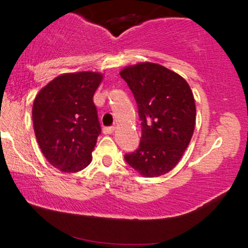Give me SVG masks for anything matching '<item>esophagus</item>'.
<instances>
[{
	"mask_svg": "<svg viewBox=\"0 0 248 248\" xmlns=\"http://www.w3.org/2000/svg\"><path fill=\"white\" fill-rule=\"evenodd\" d=\"M115 131V127L114 126H108V127H104V134H111L113 132Z\"/></svg>",
	"mask_w": 248,
	"mask_h": 248,
	"instance_id": "34e87169",
	"label": "esophagus"
}]
</instances>
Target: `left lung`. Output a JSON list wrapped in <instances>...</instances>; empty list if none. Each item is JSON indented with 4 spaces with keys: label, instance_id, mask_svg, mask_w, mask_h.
<instances>
[{
    "label": "left lung",
    "instance_id": "8db88e82",
    "mask_svg": "<svg viewBox=\"0 0 248 248\" xmlns=\"http://www.w3.org/2000/svg\"><path fill=\"white\" fill-rule=\"evenodd\" d=\"M137 101L141 142L125 161L144 177L170 171L188 147L195 127V100L188 83L155 63H139L121 71Z\"/></svg>",
    "mask_w": 248,
    "mask_h": 248
}]
</instances>
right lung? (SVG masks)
Here are the masks:
<instances>
[{"instance_id":"obj_1","label":"right lung","mask_w":248,"mask_h":248,"mask_svg":"<svg viewBox=\"0 0 248 248\" xmlns=\"http://www.w3.org/2000/svg\"><path fill=\"white\" fill-rule=\"evenodd\" d=\"M103 80L98 72L65 73L39 91L33 101L32 122L43 155L64 172L82 170L101 128L93 94Z\"/></svg>"}]
</instances>
